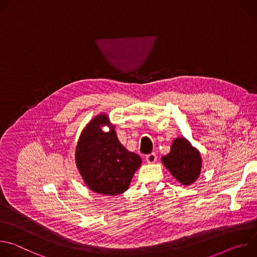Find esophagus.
Returning <instances> with one entry per match:
<instances>
[{
    "mask_svg": "<svg viewBox=\"0 0 257 257\" xmlns=\"http://www.w3.org/2000/svg\"><path fill=\"white\" fill-rule=\"evenodd\" d=\"M157 160H158V157H157V155L154 154V153L148 155V156H146V158H145L146 163H149V164H155V163L157 162Z\"/></svg>",
    "mask_w": 257,
    "mask_h": 257,
    "instance_id": "1",
    "label": "esophagus"
}]
</instances>
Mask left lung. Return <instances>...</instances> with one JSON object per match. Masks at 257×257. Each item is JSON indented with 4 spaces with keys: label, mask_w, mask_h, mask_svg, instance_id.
I'll return each instance as SVG.
<instances>
[{
    "label": "left lung",
    "mask_w": 257,
    "mask_h": 257,
    "mask_svg": "<svg viewBox=\"0 0 257 257\" xmlns=\"http://www.w3.org/2000/svg\"><path fill=\"white\" fill-rule=\"evenodd\" d=\"M163 165L182 185L189 186L198 179L202 160L199 151L185 137H176L168 155L162 157Z\"/></svg>",
    "instance_id": "left-lung-1"
}]
</instances>
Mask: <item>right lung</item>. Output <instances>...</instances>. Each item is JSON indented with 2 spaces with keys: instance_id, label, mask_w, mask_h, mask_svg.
I'll return each instance as SVG.
<instances>
[{
  "instance_id": "add662e5",
  "label": "right lung",
  "mask_w": 257,
  "mask_h": 257,
  "mask_svg": "<svg viewBox=\"0 0 257 257\" xmlns=\"http://www.w3.org/2000/svg\"><path fill=\"white\" fill-rule=\"evenodd\" d=\"M107 126L108 132H103ZM141 158L121 144L115 125L100 113L83 128L77 141L75 163L85 185L93 192L115 196L124 193L133 175L141 166Z\"/></svg>"
}]
</instances>
